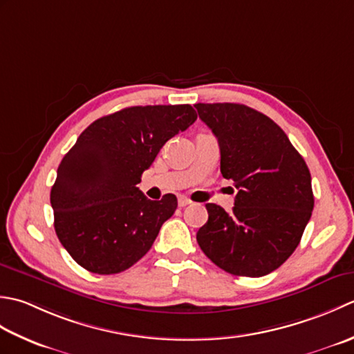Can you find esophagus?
I'll return each instance as SVG.
<instances>
[{
	"label": "esophagus",
	"mask_w": 354,
	"mask_h": 354,
	"mask_svg": "<svg viewBox=\"0 0 354 354\" xmlns=\"http://www.w3.org/2000/svg\"><path fill=\"white\" fill-rule=\"evenodd\" d=\"M187 205H191V200L187 198V197H185V196H180V197H178V206H180V207H185V206H187Z\"/></svg>",
	"instance_id": "esophagus-1"
}]
</instances>
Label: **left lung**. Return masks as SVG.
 <instances>
[{"label":"left lung","instance_id":"1","mask_svg":"<svg viewBox=\"0 0 354 354\" xmlns=\"http://www.w3.org/2000/svg\"><path fill=\"white\" fill-rule=\"evenodd\" d=\"M220 143V169L238 189L232 212L207 203L197 232L205 255L238 277H264L298 248L312 217V177L286 133L241 104H196Z\"/></svg>","mask_w":354,"mask_h":354}]
</instances>
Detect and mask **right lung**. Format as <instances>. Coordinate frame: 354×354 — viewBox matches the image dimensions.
I'll list each match as a JSON object with an SVG mask.
<instances>
[{"label":"right lung","mask_w":354,"mask_h":354,"mask_svg":"<svg viewBox=\"0 0 354 354\" xmlns=\"http://www.w3.org/2000/svg\"><path fill=\"white\" fill-rule=\"evenodd\" d=\"M196 120L191 105L129 106L77 137L57 167L50 203L56 235L79 266L111 275L151 249L177 198L148 200L136 185L165 143Z\"/></svg>","instance_id":"1"}]
</instances>
